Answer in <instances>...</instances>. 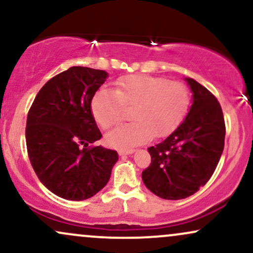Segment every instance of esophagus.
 <instances>
[{"mask_svg": "<svg viewBox=\"0 0 253 253\" xmlns=\"http://www.w3.org/2000/svg\"><path fill=\"white\" fill-rule=\"evenodd\" d=\"M118 153L120 156H127V155H132V153H134V150L133 149H129V150H119Z\"/></svg>", "mask_w": 253, "mask_h": 253, "instance_id": "obj_1", "label": "esophagus"}]
</instances>
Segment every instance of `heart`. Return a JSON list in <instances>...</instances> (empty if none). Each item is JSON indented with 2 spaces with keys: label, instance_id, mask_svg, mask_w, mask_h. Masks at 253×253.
Returning <instances> with one entry per match:
<instances>
[{
  "label": "heart",
  "instance_id": "heart-1",
  "mask_svg": "<svg viewBox=\"0 0 253 253\" xmlns=\"http://www.w3.org/2000/svg\"><path fill=\"white\" fill-rule=\"evenodd\" d=\"M189 102V91L181 83L133 75L119 80L115 90H98L91 110L103 128H110L125 118L124 107H133L130 118L134 121L106 135L110 146L127 149L145 143L151 135L159 138L172 132L184 118Z\"/></svg>",
  "mask_w": 253,
  "mask_h": 253
}]
</instances>
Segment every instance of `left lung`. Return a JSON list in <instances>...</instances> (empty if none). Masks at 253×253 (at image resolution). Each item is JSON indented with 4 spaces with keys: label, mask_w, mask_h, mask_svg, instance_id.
I'll return each instance as SVG.
<instances>
[{
    "label": "left lung",
    "mask_w": 253,
    "mask_h": 253,
    "mask_svg": "<svg viewBox=\"0 0 253 253\" xmlns=\"http://www.w3.org/2000/svg\"><path fill=\"white\" fill-rule=\"evenodd\" d=\"M193 104L183 123L159 144L147 149L151 164L144 184L165 200L195 194L213 175L225 145V120L216 97L193 78H184Z\"/></svg>",
    "instance_id": "8db88e82"
}]
</instances>
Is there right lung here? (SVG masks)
<instances>
[{
    "label": "right lung",
    "instance_id": "obj_1",
    "mask_svg": "<svg viewBox=\"0 0 253 253\" xmlns=\"http://www.w3.org/2000/svg\"><path fill=\"white\" fill-rule=\"evenodd\" d=\"M107 77L103 70L72 66L40 89L28 112L31 164L40 182L62 199L82 201L94 196L108 183L119 159L114 150L88 147L102 136L91 101Z\"/></svg>",
    "mask_w": 253,
    "mask_h": 253
}]
</instances>
